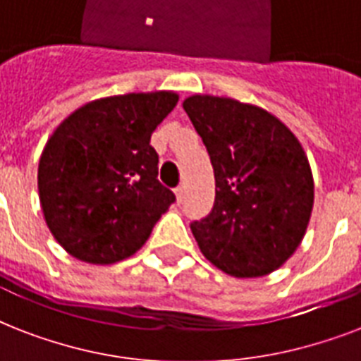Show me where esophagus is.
<instances>
[{"instance_id":"1","label":"esophagus","mask_w":361,"mask_h":361,"mask_svg":"<svg viewBox=\"0 0 361 361\" xmlns=\"http://www.w3.org/2000/svg\"><path fill=\"white\" fill-rule=\"evenodd\" d=\"M176 200H178V204L181 202V200H183V195H185V189H183V185H180V187H176Z\"/></svg>"}]
</instances>
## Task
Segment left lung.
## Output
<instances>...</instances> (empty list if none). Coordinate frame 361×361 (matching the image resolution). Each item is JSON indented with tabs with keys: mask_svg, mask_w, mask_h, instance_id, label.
Returning <instances> with one entry per match:
<instances>
[{
	"mask_svg": "<svg viewBox=\"0 0 361 361\" xmlns=\"http://www.w3.org/2000/svg\"><path fill=\"white\" fill-rule=\"evenodd\" d=\"M183 110L208 149L214 208L191 231L209 262L262 277L294 255L307 231L314 183L307 155L274 114L236 99L192 95Z\"/></svg>",
	"mask_w": 361,
	"mask_h": 361,
	"instance_id": "left-lung-1",
	"label": "left lung"
}]
</instances>
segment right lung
Wrapping results in <instances>:
<instances>
[{
	"label": "right lung",
	"instance_id": "add662e5",
	"mask_svg": "<svg viewBox=\"0 0 361 361\" xmlns=\"http://www.w3.org/2000/svg\"><path fill=\"white\" fill-rule=\"evenodd\" d=\"M178 93L114 95L84 104L48 138L39 161V200L52 236L90 264L129 258L176 200L157 180L149 140Z\"/></svg>",
	"mask_w": 361,
	"mask_h": 361
}]
</instances>
